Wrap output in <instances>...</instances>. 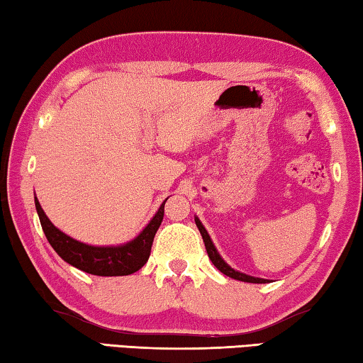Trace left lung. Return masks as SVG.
<instances>
[{
	"mask_svg": "<svg viewBox=\"0 0 363 363\" xmlns=\"http://www.w3.org/2000/svg\"><path fill=\"white\" fill-rule=\"evenodd\" d=\"M195 224H197L199 231H200V234H202V239H203V242H205L206 254H208L211 263L215 264V267H216L218 269H220V272H221L223 274H226V276H229V278H233V279L244 281V283H255V284H264V283H268L269 279L255 278V276L240 273V272H238V269H234V268L229 267V264L223 260V257L220 255V252L216 250V247H215V244H213L210 234L206 233V229H205V226L202 224V221L199 220V216H195Z\"/></svg>",
	"mask_w": 363,
	"mask_h": 363,
	"instance_id": "8db88e82",
	"label": "left lung"
}]
</instances>
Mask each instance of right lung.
<instances>
[{
	"mask_svg": "<svg viewBox=\"0 0 363 363\" xmlns=\"http://www.w3.org/2000/svg\"><path fill=\"white\" fill-rule=\"evenodd\" d=\"M166 200L160 205L158 211L155 213L150 223L142 229L139 235H135L129 242L119 245H90L80 242V240L62 233L50 221L37 197L35 208L50 245L62 260L89 274L128 276L139 272L150 257L155 234H157L164 216Z\"/></svg>",
	"mask_w": 363,
	"mask_h": 363,
	"instance_id": "obj_1",
	"label": "right lung"
}]
</instances>
